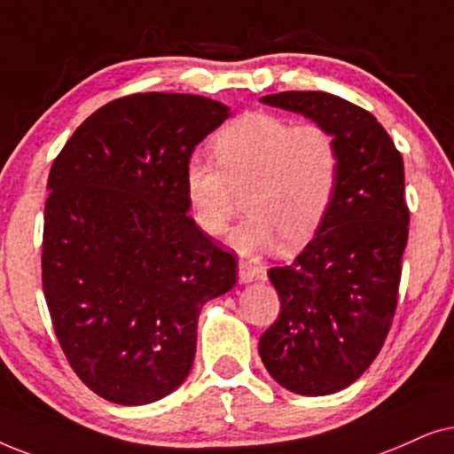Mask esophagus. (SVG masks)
I'll use <instances>...</instances> for the list:
<instances>
[{"instance_id":"1","label":"esophagus","mask_w":454,"mask_h":454,"mask_svg":"<svg viewBox=\"0 0 454 454\" xmlns=\"http://www.w3.org/2000/svg\"><path fill=\"white\" fill-rule=\"evenodd\" d=\"M268 278V271H265V265H262L259 262H253V259H240L239 262V280L247 284L253 280H265Z\"/></svg>"}]
</instances>
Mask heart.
Segmentation results:
<instances>
[{
	"mask_svg": "<svg viewBox=\"0 0 454 454\" xmlns=\"http://www.w3.org/2000/svg\"><path fill=\"white\" fill-rule=\"evenodd\" d=\"M214 160L191 157L184 191L197 226L209 237L226 232L243 192L245 220L232 234L240 251L299 247L328 214L340 176V151L317 122L265 112L243 114L211 141Z\"/></svg>",
	"mask_w": 454,
	"mask_h": 454,
	"instance_id": "heart-1",
	"label": "heart"
}]
</instances>
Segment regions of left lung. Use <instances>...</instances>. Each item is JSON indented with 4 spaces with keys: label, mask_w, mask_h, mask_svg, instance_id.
Returning <instances> with one entry per match:
<instances>
[{
    "label": "left lung",
    "mask_w": 454,
    "mask_h": 454,
    "mask_svg": "<svg viewBox=\"0 0 454 454\" xmlns=\"http://www.w3.org/2000/svg\"><path fill=\"white\" fill-rule=\"evenodd\" d=\"M263 104L303 114L334 135L340 176L316 237L270 268L280 313L259 340L270 376L297 395L347 388L378 357L398 303L409 237L404 166L384 126L322 90H284Z\"/></svg>",
    "instance_id": "left-lung-1"
}]
</instances>
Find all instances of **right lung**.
Returning a JSON list of instances; mask_svg holds the SVG:
<instances>
[{
    "label": "right lung",
    "instance_id": "add662e5",
    "mask_svg": "<svg viewBox=\"0 0 454 454\" xmlns=\"http://www.w3.org/2000/svg\"><path fill=\"white\" fill-rule=\"evenodd\" d=\"M228 118L220 101L135 93L84 120L53 160L41 280L66 359L95 395L147 404L176 390L209 299L237 259L195 220L184 166Z\"/></svg>",
    "mask_w": 454,
    "mask_h": 454
}]
</instances>
